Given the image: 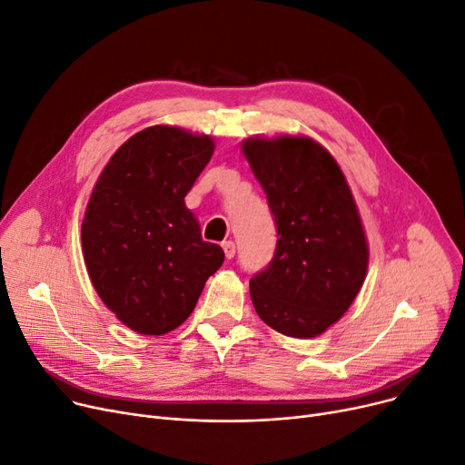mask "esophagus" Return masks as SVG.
<instances>
[{"label": "esophagus", "instance_id": "esophagus-1", "mask_svg": "<svg viewBox=\"0 0 465 465\" xmlns=\"http://www.w3.org/2000/svg\"><path fill=\"white\" fill-rule=\"evenodd\" d=\"M223 249H224V254H226L228 260H232V258L235 256V245H233V241H224V242H223Z\"/></svg>", "mask_w": 465, "mask_h": 465}]
</instances>
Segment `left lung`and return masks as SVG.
I'll return each mask as SVG.
<instances>
[{"label": "left lung", "instance_id": "left-lung-1", "mask_svg": "<svg viewBox=\"0 0 465 465\" xmlns=\"http://www.w3.org/2000/svg\"><path fill=\"white\" fill-rule=\"evenodd\" d=\"M270 203L277 247L251 279L260 319L290 337H314L351 307L368 272L361 220L337 162L307 137L247 139Z\"/></svg>", "mask_w": 465, "mask_h": 465}]
</instances>
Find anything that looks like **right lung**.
<instances>
[{
  "label": "right lung",
  "mask_w": 465,
  "mask_h": 465,
  "mask_svg": "<svg viewBox=\"0 0 465 465\" xmlns=\"http://www.w3.org/2000/svg\"><path fill=\"white\" fill-rule=\"evenodd\" d=\"M213 146L179 128H146L120 146L94 186L81 233L86 270L97 296L137 333L181 326L224 262L184 205Z\"/></svg>",
  "instance_id": "obj_1"
}]
</instances>
